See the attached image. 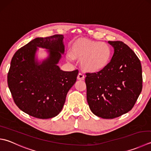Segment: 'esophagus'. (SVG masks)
I'll return each mask as SVG.
<instances>
[{
	"label": "esophagus",
	"instance_id": "1",
	"mask_svg": "<svg viewBox=\"0 0 151 151\" xmlns=\"http://www.w3.org/2000/svg\"><path fill=\"white\" fill-rule=\"evenodd\" d=\"M77 79L81 80V81H82V80H84V76L83 74L81 73H79L78 76H77Z\"/></svg>",
	"mask_w": 151,
	"mask_h": 151
}]
</instances>
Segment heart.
Returning <instances> with one entry per match:
<instances>
[{
    "mask_svg": "<svg viewBox=\"0 0 151 151\" xmlns=\"http://www.w3.org/2000/svg\"><path fill=\"white\" fill-rule=\"evenodd\" d=\"M71 53L67 54V61L73 62L74 58L80 59L81 67L84 71L95 73L101 71L109 65L113 50L106 42L81 39L73 42Z\"/></svg>",
    "mask_w": 151,
    "mask_h": 151,
    "instance_id": "heart-1",
    "label": "heart"
}]
</instances>
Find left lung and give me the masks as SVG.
Masks as SVG:
<instances>
[{"label": "left lung", "mask_w": 151, "mask_h": 151, "mask_svg": "<svg viewBox=\"0 0 151 151\" xmlns=\"http://www.w3.org/2000/svg\"><path fill=\"white\" fill-rule=\"evenodd\" d=\"M113 47L110 63L97 73H86L87 101L90 110L103 119H114L134 107L142 90V68L134 52L121 41Z\"/></svg>", "instance_id": "left-lung-1"}]
</instances>
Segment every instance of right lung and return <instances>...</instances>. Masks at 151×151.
<instances>
[{"instance_id":"1","label":"right lung","mask_w":151,"mask_h":151,"mask_svg":"<svg viewBox=\"0 0 151 151\" xmlns=\"http://www.w3.org/2000/svg\"><path fill=\"white\" fill-rule=\"evenodd\" d=\"M64 36L38 37L15 53L8 74V85L16 105L40 119L60 113L68 91L76 82L78 70L63 71L58 63L65 53ZM38 48L47 55L38 59Z\"/></svg>"}]
</instances>
